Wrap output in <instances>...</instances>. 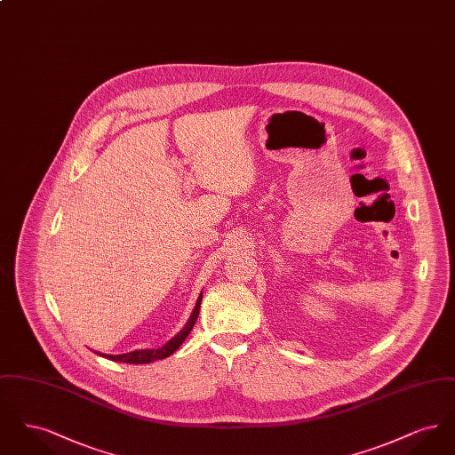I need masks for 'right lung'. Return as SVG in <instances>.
I'll return each instance as SVG.
<instances>
[{"label":"right lung","instance_id":"obj_1","mask_svg":"<svg viewBox=\"0 0 455 455\" xmlns=\"http://www.w3.org/2000/svg\"><path fill=\"white\" fill-rule=\"evenodd\" d=\"M201 299H203V293L197 297V302H196L195 310L188 321V324L182 327L180 332H177L173 336L172 339L169 343H165L164 347H158V349H136V351H131V353H123V355H102V353H97L100 356H106L108 360H114V362H123V363H132V365H141V363H152L155 360H162V358H167L171 356L173 351L177 347H180L184 343V339L189 336V332L193 331V327L196 324V319H197V314H199V307H201Z\"/></svg>","mask_w":455,"mask_h":455}]
</instances>
